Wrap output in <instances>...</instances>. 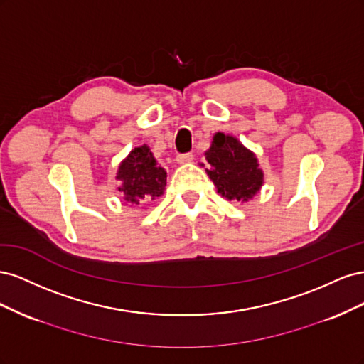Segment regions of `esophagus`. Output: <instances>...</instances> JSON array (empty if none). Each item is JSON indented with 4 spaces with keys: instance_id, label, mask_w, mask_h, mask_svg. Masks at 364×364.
<instances>
[{
    "instance_id": "esophagus-1",
    "label": "esophagus",
    "mask_w": 364,
    "mask_h": 364,
    "mask_svg": "<svg viewBox=\"0 0 364 364\" xmlns=\"http://www.w3.org/2000/svg\"><path fill=\"white\" fill-rule=\"evenodd\" d=\"M194 159L193 153H181V155H178V158H176V161H178L179 164H190L191 161Z\"/></svg>"
}]
</instances>
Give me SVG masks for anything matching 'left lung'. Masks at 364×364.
I'll return each instance as SVG.
<instances>
[{"label": "left lung", "mask_w": 364, "mask_h": 364, "mask_svg": "<svg viewBox=\"0 0 364 364\" xmlns=\"http://www.w3.org/2000/svg\"><path fill=\"white\" fill-rule=\"evenodd\" d=\"M205 156L211 165L209 179L228 200L247 202L259 191L264 173L258 159L235 136L217 132Z\"/></svg>", "instance_id": "obj_1"}]
</instances>
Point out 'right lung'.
Returning <instances> with one entry per match:
<instances>
[{
  "mask_svg": "<svg viewBox=\"0 0 364 364\" xmlns=\"http://www.w3.org/2000/svg\"><path fill=\"white\" fill-rule=\"evenodd\" d=\"M117 179L118 190L124 194V200L139 205L141 200H153L164 194L167 185V173L159 167L153 153L144 144L135 147L119 164Z\"/></svg>",
  "mask_w": 364,
  "mask_h": 364,
  "instance_id": "1",
  "label": "right lung"
}]
</instances>
